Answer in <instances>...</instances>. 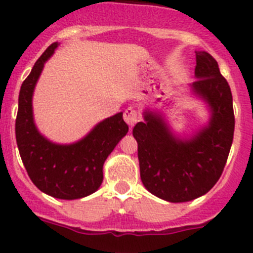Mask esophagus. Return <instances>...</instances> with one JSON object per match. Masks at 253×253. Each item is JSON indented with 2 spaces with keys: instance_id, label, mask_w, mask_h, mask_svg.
I'll return each instance as SVG.
<instances>
[{
  "instance_id": "1",
  "label": "esophagus",
  "mask_w": 253,
  "mask_h": 253,
  "mask_svg": "<svg viewBox=\"0 0 253 253\" xmlns=\"http://www.w3.org/2000/svg\"><path fill=\"white\" fill-rule=\"evenodd\" d=\"M138 119H139V116H138V112L135 111L134 107H128L124 111V120L129 126H134Z\"/></svg>"
}]
</instances>
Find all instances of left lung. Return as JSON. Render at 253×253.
Here are the masks:
<instances>
[{
	"label": "left lung",
	"mask_w": 253,
	"mask_h": 253,
	"mask_svg": "<svg viewBox=\"0 0 253 253\" xmlns=\"http://www.w3.org/2000/svg\"><path fill=\"white\" fill-rule=\"evenodd\" d=\"M192 93L210 111L206 125L191 137L172 133L163 114L146 109L133 128L143 185L168 202H188L206 194L219 180L234 134L230 87L210 53L196 51Z\"/></svg>",
	"instance_id": "1"
}]
</instances>
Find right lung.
I'll use <instances>...</instances> for the list:
<instances>
[{"label":"right lung","mask_w":253,"mask_h":253,"mask_svg":"<svg viewBox=\"0 0 253 253\" xmlns=\"http://www.w3.org/2000/svg\"><path fill=\"white\" fill-rule=\"evenodd\" d=\"M57 47L55 42L43 52L21 84L15 134L24 166L37 188L60 200H78L100 188L103 164L129 128L119 112L70 144L55 143L38 130L33 116L34 88Z\"/></svg>","instance_id":"right-lung-1"}]
</instances>
